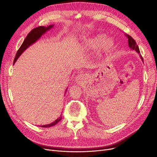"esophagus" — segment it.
<instances>
[{"instance_id":"esophagus-1","label":"esophagus","mask_w":157,"mask_h":157,"mask_svg":"<svg viewBox=\"0 0 157 157\" xmlns=\"http://www.w3.org/2000/svg\"><path fill=\"white\" fill-rule=\"evenodd\" d=\"M85 79H86V76L84 74H79L76 78V81L79 84L82 83Z\"/></svg>"}]
</instances>
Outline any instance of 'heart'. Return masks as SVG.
Segmentation results:
<instances>
[{"label":"heart","instance_id":"obj_1","mask_svg":"<svg viewBox=\"0 0 157 157\" xmlns=\"http://www.w3.org/2000/svg\"><path fill=\"white\" fill-rule=\"evenodd\" d=\"M81 48L87 51H96L101 48V52L109 55L117 48V43L113 38H108L105 34H97L85 40Z\"/></svg>","mask_w":157,"mask_h":157}]
</instances>
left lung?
<instances>
[{
  "label": "left lung",
  "instance_id": "left-lung-1",
  "mask_svg": "<svg viewBox=\"0 0 157 157\" xmlns=\"http://www.w3.org/2000/svg\"><path fill=\"white\" fill-rule=\"evenodd\" d=\"M125 36H126V37L128 38V45H129V47L132 50H135L136 52H138V54L140 53V49H139V48L138 46V45L136 44V41L129 35L128 34H125ZM140 58L142 60V61L144 62V59H143V58H142V56L141 55H140Z\"/></svg>",
  "mask_w": 157,
  "mask_h": 157
}]
</instances>
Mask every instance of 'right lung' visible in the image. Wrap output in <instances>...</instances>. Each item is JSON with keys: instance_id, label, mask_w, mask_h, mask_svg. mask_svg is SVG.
Returning <instances> with one entry per match:
<instances>
[{"instance_id": "obj_1", "label": "right lung", "mask_w": 157, "mask_h": 157, "mask_svg": "<svg viewBox=\"0 0 157 157\" xmlns=\"http://www.w3.org/2000/svg\"><path fill=\"white\" fill-rule=\"evenodd\" d=\"M54 25L52 24V25H50L48 27L39 26V27L34 28V29H33L29 34H28V35L27 36V37L24 39L21 46L19 49V50L17 51V52L16 55L15 59H14L13 64H15V63L16 62L17 59L19 58V56L22 54V52H24L25 51V50H26L30 46H31L32 44L35 43V42L38 39H39L40 38V37L42 35L45 34L48 31L52 29V28L54 27ZM67 89H66L65 93L67 92ZM61 119H62V114L61 115L60 117H59L58 119H56L54 122L51 123V124H46V125H40L39 126L44 127V128L53 126L54 125H55V124L58 123Z\"/></svg>"}]
</instances>
